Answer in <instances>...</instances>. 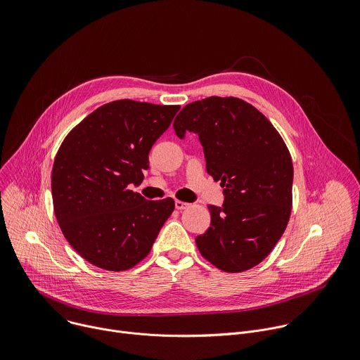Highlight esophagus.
<instances>
[{"label": "esophagus", "mask_w": 360, "mask_h": 360, "mask_svg": "<svg viewBox=\"0 0 360 360\" xmlns=\"http://www.w3.org/2000/svg\"><path fill=\"white\" fill-rule=\"evenodd\" d=\"M189 207V203H186V202H182V200H175V208L178 210V211H182V210H186Z\"/></svg>", "instance_id": "1"}]
</instances>
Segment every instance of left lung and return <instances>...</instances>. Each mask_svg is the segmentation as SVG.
<instances>
[{
  "label": "left lung",
  "mask_w": 360,
  "mask_h": 360,
  "mask_svg": "<svg viewBox=\"0 0 360 360\" xmlns=\"http://www.w3.org/2000/svg\"><path fill=\"white\" fill-rule=\"evenodd\" d=\"M175 134L199 136L207 172L221 181L222 207L196 236L205 259L225 272L261 264L286 229L292 210L290 153L268 118L239 98L210 96L182 108Z\"/></svg>",
  "instance_id": "obj_1"
}]
</instances>
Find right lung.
<instances>
[{"instance_id":"obj_1","label":"right lung","mask_w":360,"mask_h":360,"mask_svg":"<svg viewBox=\"0 0 360 360\" xmlns=\"http://www.w3.org/2000/svg\"><path fill=\"white\" fill-rule=\"evenodd\" d=\"M179 105L112 101L91 112L64 139L53 167L54 211L70 245L89 264L125 271L149 253L172 198L146 200L139 185L149 150Z\"/></svg>"}]
</instances>
